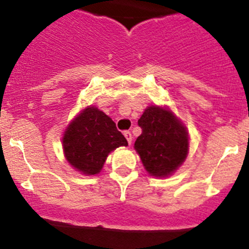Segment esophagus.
Instances as JSON below:
<instances>
[{"label": "esophagus", "instance_id": "1", "mask_svg": "<svg viewBox=\"0 0 249 249\" xmlns=\"http://www.w3.org/2000/svg\"><path fill=\"white\" fill-rule=\"evenodd\" d=\"M124 136L126 137V140H127V142H129V144H131V142H132V135H131V132H130V131H125V132H124Z\"/></svg>", "mask_w": 249, "mask_h": 249}]
</instances>
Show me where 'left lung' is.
<instances>
[{"mask_svg": "<svg viewBox=\"0 0 249 249\" xmlns=\"http://www.w3.org/2000/svg\"><path fill=\"white\" fill-rule=\"evenodd\" d=\"M142 132L135 149L146 170L153 176H168L185 160L189 135L173 113L152 106L139 119Z\"/></svg>", "mask_w": 249, "mask_h": 249, "instance_id": "1", "label": "left lung"}]
</instances>
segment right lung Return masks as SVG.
<instances>
[{"mask_svg":"<svg viewBox=\"0 0 249 249\" xmlns=\"http://www.w3.org/2000/svg\"><path fill=\"white\" fill-rule=\"evenodd\" d=\"M127 146L124 135L102 110L89 107L71 123L63 137L66 158L85 175L98 174L113 149Z\"/></svg>","mask_w":249,"mask_h":249,"instance_id":"right-lung-1","label":"right lung"}]
</instances>
